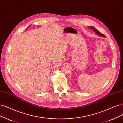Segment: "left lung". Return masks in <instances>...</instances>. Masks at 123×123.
I'll return each instance as SVG.
<instances>
[{"mask_svg":"<svg viewBox=\"0 0 123 123\" xmlns=\"http://www.w3.org/2000/svg\"><path fill=\"white\" fill-rule=\"evenodd\" d=\"M90 27V28H92L93 30H94V31L96 33H97V34H98V35H99V36H102V37H105L104 35H103L102 33H101V32H100L98 30H97V29H96L95 28H94V27H93L92 26H90V27Z\"/></svg>","mask_w":123,"mask_h":123,"instance_id":"1","label":"left lung"}]
</instances>
